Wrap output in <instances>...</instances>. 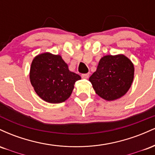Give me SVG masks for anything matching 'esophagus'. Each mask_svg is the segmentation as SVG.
I'll list each match as a JSON object with an SVG mask.
<instances>
[{"label": "esophagus", "instance_id": "1", "mask_svg": "<svg viewBox=\"0 0 155 155\" xmlns=\"http://www.w3.org/2000/svg\"><path fill=\"white\" fill-rule=\"evenodd\" d=\"M88 77H89V74H81V78H83V79H87Z\"/></svg>", "mask_w": 155, "mask_h": 155}]
</instances>
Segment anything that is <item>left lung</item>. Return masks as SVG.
Wrapping results in <instances>:
<instances>
[{"label":"left lung","instance_id":"1","mask_svg":"<svg viewBox=\"0 0 155 155\" xmlns=\"http://www.w3.org/2000/svg\"><path fill=\"white\" fill-rule=\"evenodd\" d=\"M134 78L131 60L120 54L106 55L99 61L97 70L90 76L95 93L104 100L115 101L127 93Z\"/></svg>","mask_w":155,"mask_h":155}]
</instances>
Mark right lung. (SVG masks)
<instances>
[{
    "label": "right lung",
    "instance_id": "obj_1",
    "mask_svg": "<svg viewBox=\"0 0 155 155\" xmlns=\"http://www.w3.org/2000/svg\"><path fill=\"white\" fill-rule=\"evenodd\" d=\"M81 76L69 71L67 63L58 54L49 52L33 58L30 70V80L35 92L42 100L50 104L66 101Z\"/></svg>",
    "mask_w": 155,
    "mask_h": 155
}]
</instances>
